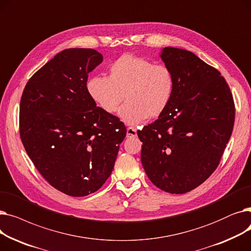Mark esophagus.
Instances as JSON below:
<instances>
[{
	"mask_svg": "<svg viewBox=\"0 0 251 251\" xmlns=\"http://www.w3.org/2000/svg\"><path fill=\"white\" fill-rule=\"evenodd\" d=\"M137 135V131L133 127H128L127 128V136L128 137H134Z\"/></svg>",
	"mask_w": 251,
	"mask_h": 251,
	"instance_id": "esophagus-1",
	"label": "esophagus"
}]
</instances>
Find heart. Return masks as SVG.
<instances>
[{"label":"heart","instance_id":"obj_1","mask_svg":"<svg viewBox=\"0 0 251 251\" xmlns=\"http://www.w3.org/2000/svg\"><path fill=\"white\" fill-rule=\"evenodd\" d=\"M175 76L169 67L133 55H123L110 65V76L95 75L86 90L100 109L114 114L124 100L119 116L129 125L161 116L175 91Z\"/></svg>","mask_w":251,"mask_h":251}]
</instances>
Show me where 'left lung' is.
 I'll return each mask as SVG.
<instances>
[{
  "mask_svg": "<svg viewBox=\"0 0 251 251\" xmlns=\"http://www.w3.org/2000/svg\"><path fill=\"white\" fill-rule=\"evenodd\" d=\"M161 58L175 76V91L159 119L137 131L141 163L156 187L182 194L219 166L233 131L235 105L225 78L193 52L167 47Z\"/></svg>",
  "mask_w": 251,
  "mask_h": 251,
  "instance_id": "1",
  "label": "left lung"
}]
</instances>
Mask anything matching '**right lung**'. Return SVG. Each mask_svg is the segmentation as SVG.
I'll use <instances>...</instances> for the list:
<instances>
[{"instance_id":"right-lung-1","label":"right lung","mask_w":251,"mask_h":251,"mask_svg":"<svg viewBox=\"0 0 251 251\" xmlns=\"http://www.w3.org/2000/svg\"><path fill=\"white\" fill-rule=\"evenodd\" d=\"M102 62L94 49H67L35 72L20 100L19 132L42 176L59 191L85 196L113 171L126 127L97 107L88 73Z\"/></svg>"}]
</instances>
